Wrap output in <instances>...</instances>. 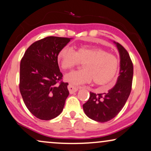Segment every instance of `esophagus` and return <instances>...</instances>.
<instances>
[{
	"instance_id": "34e87169",
	"label": "esophagus",
	"mask_w": 151,
	"mask_h": 151,
	"mask_svg": "<svg viewBox=\"0 0 151 151\" xmlns=\"http://www.w3.org/2000/svg\"><path fill=\"white\" fill-rule=\"evenodd\" d=\"M68 90H69V92L70 94H72V93H76L78 91V87L74 86L72 85V84H69L68 85Z\"/></svg>"
}]
</instances>
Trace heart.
Instances as JSON below:
<instances>
[{
    "label": "heart",
    "instance_id": "1",
    "mask_svg": "<svg viewBox=\"0 0 151 151\" xmlns=\"http://www.w3.org/2000/svg\"><path fill=\"white\" fill-rule=\"evenodd\" d=\"M62 69L71 70L83 63V70L72 72L65 76V80L72 85L90 83L106 85L115 77L118 68V58L105 49L94 46H80L74 51L69 47H64L57 56Z\"/></svg>",
    "mask_w": 151,
    "mask_h": 151
}]
</instances>
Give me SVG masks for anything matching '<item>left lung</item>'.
Masks as SVG:
<instances>
[{"mask_svg":"<svg viewBox=\"0 0 151 151\" xmlns=\"http://www.w3.org/2000/svg\"><path fill=\"white\" fill-rule=\"evenodd\" d=\"M114 43L121 58L117 82L106 93H90L88 100L83 105L86 115L100 123L107 122L118 115L126 103L132 90L133 63L126 49L121 44Z\"/></svg>","mask_w":151,"mask_h":151,"instance_id":"left-lung-1","label":"left lung"}]
</instances>
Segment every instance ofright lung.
Here are the masks:
<instances>
[{
    "label": "right lung",
    "mask_w": 151,
    "mask_h": 151,
    "mask_svg": "<svg viewBox=\"0 0 151 151\" xmlns=\"http://www.w3.org/2000/svg\"><path fill=\"white\" fill-rule=\"evenodd\" d=\"M70 39L49 36L36 41L21 60V95L28 109L39 119L48 121L60 115L69 95L57 56Z\"/></svg>",
    "instance_id": "1"
}]
</instances>
